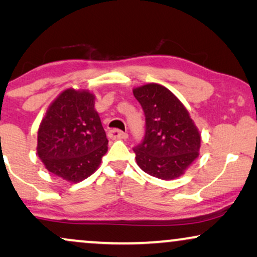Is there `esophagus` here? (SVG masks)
<instances>
[{
  "mask_svg": "<svg viewBox=\"0 0 257 257\" xmlns=\"http://www.w3.org/2000/svg\"><path fill=\"white\" fill-rule=\"evenodd\" d=\"M108 138L111 139H126L127 138V133L120 131L118 128H112L110 131L107 132Z\"/></svg>",
  "mask_w": 257,
  "mask_h": 257,
  "instance_id": "esophagus-1",
  "label": "esophagus"
}]
</instances>
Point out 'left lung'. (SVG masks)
I'll list each match as a JSON object with an SVG mask.
<instances>
[{
    "instance_id": "left-lung-1",
    "label": "left lung",
    "mask_w": 257,
    "mask_h": 257,
    "mask_svg": "<svg viewBox=\"0 0 257 257\" xmlns=\"http://www.w3.org/2000/svg\"><path fill=\"white\" fill-rule=\"evenodd\" d=\"M145 114V135L133 147L138 166L152 177L171 180L199 156L200 133L181 101L159 84L133 90Z\"/></svg>"
}]
</instances>
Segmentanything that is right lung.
<instances>
[{
    "label": "right lung",
    "instance_id": "1",
    "mask_svg": "<svg viewBox=\"0 0 257 257\" xmlns=\"http://www.w3.org/2000/svg\"><path fill=\"white\" fill-rule=\"evenodd\" d=\"M107 143L93 94L69 89L59 94L41 122L37 153L49 172L78 182L97 170Z\"/></svg>",
    "mask_w": 257,
    "mask_h": 257
}]
</instances>
